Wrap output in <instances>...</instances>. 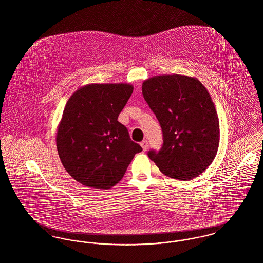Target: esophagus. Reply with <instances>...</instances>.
<instances>
[{
    "label": "esophagus",
    "instance_id": "esophagus-1",
    "mask_svg": "<svg viewBox=\"0 0 263 263\" xmlns=\"http://www.w3.org/2000/svg\"><path fill=\"white\" fill-rule=\"evenodd\" d=\"M140 145L142 146V148H143V150L147 151L148 150V141L147 140H144V141H142L141 143H140Z\"/></svg>",
    "mask_w": 263,
    "mask_h": 263
}]
</instances>
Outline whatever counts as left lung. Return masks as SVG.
Returning a JSON list of instances; mask_svg holds the SVG:
<instances>
[{
  "label": "left lung",
  "instance_id": "1",
  "mask_svg": "<svg viewBox=\"0 0 263 263\" xmlns=\"http://www.w3.org/2000/svg\"><path fill=\"white\" fill-rule=\"evenodd\" d=\"M144 99L163 130L159 152L148 153L163 175L190 180L212 163L220 142L219 118L200 81L184 75L154 76L143 82Z\"/></svg>",
  "mask_w": 263,
  "mask_h": 263
}]
</instances>
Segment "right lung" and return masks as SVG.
Masks as SVG:
<instances>
[{
	"label": "right lung",
	"mask_w": 263,
	"mask_h": 263,
	"mask_svg": "<svg viewBox=\"0 0 263 263\" xmlns=\"http://www.w3.org/2000/svg\"><path fill=\"white\" fill-rule=\"evenodd\" d=\"M132 92L130 84H89L67 101L56 133L57 151L67 173L83 185L112 187L142 151L117 120Z\"/></svg>",
	"instance_id": "1"
}]
</instances>
